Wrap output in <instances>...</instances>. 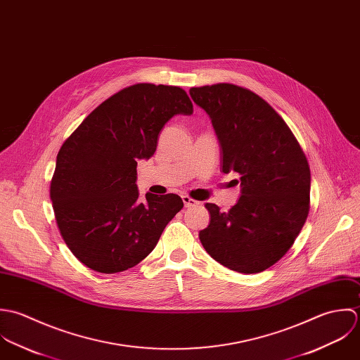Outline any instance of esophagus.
Masks as SVG:
<instances>
[{
    "label": "esophagus",
    "instance_id": "1",
    "mask_svg": "<svg viewBox=\"0 0 360 360\" xmlns=\"http://www.w3.org/2000/svg\"><path fill=\"white\" fill-rule=\"evenodd\" d=\"M182 200H184L185 207H195V206H198V205H199V202H196V200L191 199L189 196H182Z\"/></svg>",
    "mask_w": 360,
    "mask_h": 360
}]
</instances>
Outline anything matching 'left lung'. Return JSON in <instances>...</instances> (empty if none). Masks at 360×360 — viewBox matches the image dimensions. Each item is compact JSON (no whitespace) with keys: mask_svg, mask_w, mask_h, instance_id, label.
<instances>
[{"mask_svg":"<svg viewBox=\"0 0 360 360\" xmlns=\"http://www.w3.org/2000/svg\"><path fill=\"white\" fill-rule=\"evenodd\" d=\"M210 117L222 172L240 175V198L229 212L206 203L210 224L199 232L206 252L229 270L255 274L293 245L310 209V168L285 121L256 93L231 83L192 87Z\"/></svg>","mask_w":360,"mask_h":360,"instance_id":"8db88e82","label":"left lung"}]
</instances>
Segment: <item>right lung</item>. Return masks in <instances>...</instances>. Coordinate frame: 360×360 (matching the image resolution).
Masks as SVG:
<instances>
[{"label": "right lung", "mask_w": 360, "mask_h": 360, "mask_svg": "<svg viewBox=\"0 0 360 360\" xmlns=\"http://www.w3.org/2000/svg\"><path fill=\"white\" fill-rule=\"evenodd\" d=\"M192 112L184 89L138 83L103 101L61 146L50 198L61 236L86 267L114 274L136 266L181 212L174 193L139 200L136 167L174 115Z\"/></svg>", "instance_id": "right-lung-1"}]
</instances>
